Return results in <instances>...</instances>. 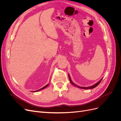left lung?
<instances>
[{
    "label": "left lung",
    "mask_w": 121,
    "mask_h": 121,
    "mask_svg": "<svg viewBox=\"0 0 121 121\" xmlns=\"http://www.w3.org/2000/svg\"><path fill=\"white\" fill-rule=\"evenodd\" d=\"M69 81H70V82L71 83V84H72V85H73L74 86H75L76 87H77L78 88H81V89H93V88H94L95 87H96L97 86H98L99 84V83H100V82L101 81V80L102 79V78L99 81H98L97 83H96L95 84H94V85L91 86H89V87H81V86H79L78 85H77L76 84H75V83H73L72 81V80L70 78V76H69Z\"/></svg>",
    "instance_id": "obj_1"
}]
</instances>
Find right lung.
I'll return each instance as SVG.
<instances>
[{"mask_svg": "<svg viewBox=\"0 0 121 121\" xmlns=\"http://www.w3.org/2000/svg\"><path fill=\"white\" fill-rule=\"evenodd\" d=\"M48 85H49V84H47V85H46V86H45L44 87H43V88H42L40 89H39V90H37V91H33V92H37V91H40V90H42V89H44V88H46L47 86H48Z\"/></svg>", "mask_w": 121, "mask_h": 121, "instance_id": "obj_1", "label": "right lung"}]
</instances>
